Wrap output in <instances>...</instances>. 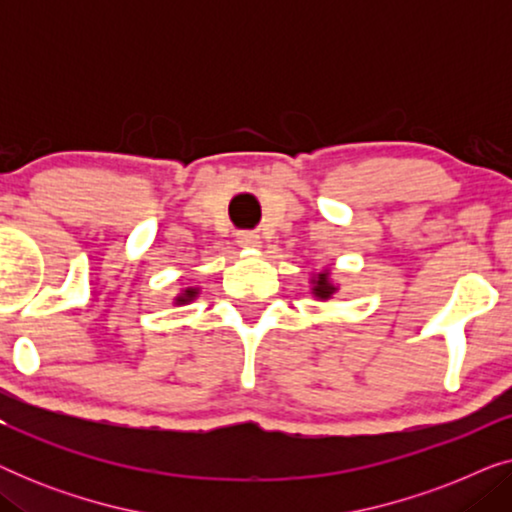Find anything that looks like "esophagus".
Returning <instances> with one entry per match:
<instances>
[{
    "instance_id": "34e87169",
    "label": "esophagus",
    "mask_w": 512,
    "mask_h": 512,
    "mask_svg": "<svg viewBox=\"0 0 512 512\" xmlns=\"http://www.w3.org/2000/svg\"><path fill=\"white\" fill-rule=\"evenodd\" d=\"M237 244L244 249H256L261 247V237H258L254 230H240V233H237Z\"/></svg>"
}]
</instances>
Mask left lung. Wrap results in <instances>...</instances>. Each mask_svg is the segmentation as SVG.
<instances>
[{"label":"left lung","mask_w":512,"mask_h":512,"mask_svg":"<svg viewBox=\"0 0 512 512\" xmlns=\"http://www.w3.org/2000/svg\"><path fill=\"white\" fill-rule=\"evenodd\" d=\"M314 282V296L317 298H331L333 293H335V286L331 284V279H328V272H319V277L317 279H312Z\"/></svg>","instance_id":"1"}]
</instances>
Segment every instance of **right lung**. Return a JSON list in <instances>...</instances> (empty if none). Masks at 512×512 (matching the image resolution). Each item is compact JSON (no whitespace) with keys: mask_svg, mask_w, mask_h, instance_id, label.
<instances>
[{"mask_svg":"<svg viewBox=\"0 0 512 512\" xmlns=\"http://www.w3.org/2000/svg\"><path fill=\"white\" fill-rule=\"evenodd\" d=\"M195 296H198V289H193V286H191V289H186L184 293H181V296L177 298V303H181V305L191 303V300H193Z\"/></svg>","mask_w":512,"mask_h":512,"instance_id":"obj_1","label":"right lung"}]
</instances>
